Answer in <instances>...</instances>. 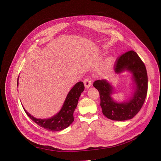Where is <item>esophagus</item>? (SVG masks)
I'll list each match as a JSON object with an SVG mask.
<instances>
[{
    "mask_svg": "<svg viewBox=\"0 0 161 161\" xmlns=\"http://www.w3.org/2000/svg\"><path fill=\"white\" fill-rule=\"evenodd\" d=\"M84 86H85L86 88L88 89L91 86V80L89 78H86L83 81Z\"/></svg>",
    "mask_w": 161,
    "mask_h": 161,
    "instance_id": "esophagus-1",
    "label": "esophagus"
}]
</instances>
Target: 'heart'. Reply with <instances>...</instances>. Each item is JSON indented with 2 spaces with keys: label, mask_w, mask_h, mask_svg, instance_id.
I'll return each instance as SVG.
<instances>
[{
  "label": "heart",
  "mask_w": 161,
  "mask_h": 161,
  "mask_svg": "<svg viewBox=\"0 0 161 161\" xmlns=\"http://www.w3.org/2000/svg\"><path fill=\"white\" fill-rule=\"evenodd\" d=\"M113 63H114V58L112 57L108 58L107 60L106 61V64L108 66H110L113 64Z\"/></svg>",
  "instance_id": "b5f03b06"
}]
</instances>
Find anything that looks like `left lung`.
<instances>
[{
    "label": "left lung",
    "mask_w": 161,
    "mask_h": 161,
    "mask_svg": "<svg viewBox=\"0 0 161 161\" xmlns=\"http://www.w3.org/2000/svg\"><path fill=\"white\" fill-rule=\"evenodd\" d=\"M114 70L117 74L123 72L131 74L134 91L129 99L123 102L115 100L112 97L114 87L106 80L95 81L93 86L99 92L100 106L107 118L114 121L129 120L138 114L144 103L148 86L147 70L145 64L134 51H129L118 58Z\"/></svg>",
    "instance_id": "left-lung-1"
}]
</instances>
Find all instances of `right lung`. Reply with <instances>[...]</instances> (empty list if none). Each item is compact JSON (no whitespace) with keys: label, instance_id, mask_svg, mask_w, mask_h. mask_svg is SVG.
<instances>
[{"label":"right lung","instance_id":"add662e5","mask_svg":"<svg viewBox=\"0 0 161 161\" xmlns=\"http://www.w3.org/2000/svg\"><path fill=\"white\" fill-rule=\"evenodd\" d=\"M18 80L17 83L18 86ZM84 89L85 87L82 81L76 83L68 93L60 111L47 119H38L25 110L24 107L23 109L31 119L41 127L49 131H60L69 126L74 121L73 114L78 105L79 98L84 91Z\"/></svg>","mask_w":161,"mask_h":161}]
</instances>
